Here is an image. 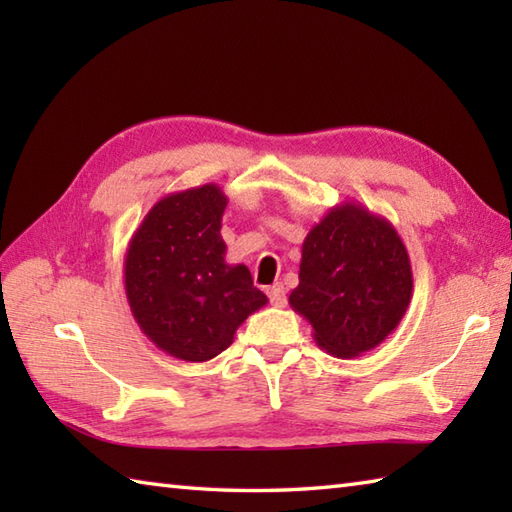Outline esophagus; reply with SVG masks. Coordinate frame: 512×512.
<instances>
[{
	"instance_id": "esophagus-1",
	"label": "esophagus",
	"mask_w": 512,
	"mask_h": 512,
	"mask_svg": "<svg viewBox=\"0 0 512 512\" xmlns=\"http://www.w3.org/2000/svg\"><path fill=\"white\" fill-rule=\"evenodd\" d=\"M268 299H270V303H273V306H277V308L284 306V303H286V288H284V284L268 286Z\"/></svg>"
}]
</instances>
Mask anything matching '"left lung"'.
<instances>
[{
    "instance_id": "obj_1",
    "label": "left lung",
    "mask_w": 512,
    "mask_h": 512,
    "mask_svg": "<svg viewBox=\"0 0 512 512\" xmlns=\"http://www.w3.org/2000/svg\"><path fill=\"white\" fill-rule=\"evenodd\" d=\"M411 290L409 255L394 224L343 202L303 239L299 286L288 303L312 325L321 350L354 358L398 328Z\"/></svg>"
}]
</instances>
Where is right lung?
Returning <instances> with one entry per match:
<instances>
[{
	"label": "right lung",
	"mask_w": 512,
	"mask_h": 512,
	"mask_svg": "<svg viewBox=\"0 0 512 512\" xmlns=\"http://www.w3.org/2000/svg\"><path fill=\"white\" fill-rule=\"evenodd\" d=\"M226 204L213 182L169 193L151 206L125 253V292L138 328L187 363L224 352L248 314L268 303L244 264H226Z\"/></svg>",
	"instance_id": "obj_1"
}]
</instances>
